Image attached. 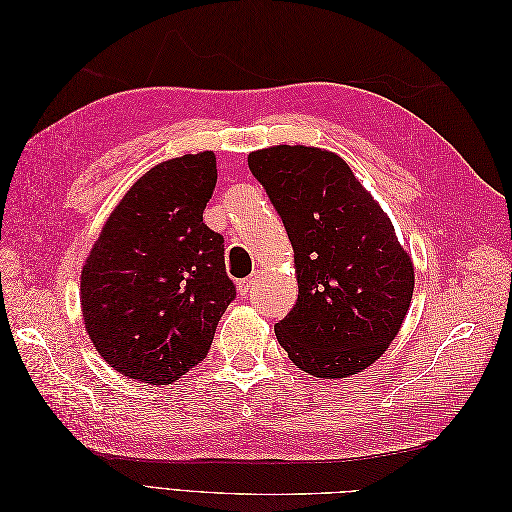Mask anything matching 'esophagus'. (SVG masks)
<instances>
[{
  "instance_id": "1",
  "label": "esophagus",
  "mask_w": 512,
  "mask_h": 512,
  "mask_svg": "<svg viewBox=\"0 0 512 512\" xmlns=\"http://www.w3.org/2000/svg\"><path fill=\"white\" fill-rule=\"evenodd\" d=\"M256 282V273L254 275H250V277H245V280H241L239 282V292L243 294V297H247V294H250V290H252V284Z\"/></svg>"
}]
</instances>
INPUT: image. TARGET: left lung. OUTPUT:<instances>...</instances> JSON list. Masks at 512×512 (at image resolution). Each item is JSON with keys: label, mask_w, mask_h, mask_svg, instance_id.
I'll return each instance as SVG.
<instances>
[{"label": "left lung", "mask_w": 512, "mask_h": 512, "mask_svg": "<svg viewBox=\"0 0 512 512\" xmlns=\"http://www.w3.org/2000/svg\"><path fill=\"white\" fill-rule=\"evenodd\" d=\"M247 164L294 250L299 299L275 324L277 342L316 378L369 367L399 333L414 290L391 220L333 151L277 145Z\"/></svg>", "instance_id": "left-lung-1"}]
</instances>
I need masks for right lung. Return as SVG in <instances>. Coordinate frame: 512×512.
Segmentation results:
<instances>
[{
  "label": "right lung",
  "instance_id": "obj_1",
  "mask_svg": "<svg viewBox=\"0 0 512 512\" xmlns=\"http://www.w3.org/2000/svg\"><path fill=\"white\" fill-rule=\"evenodd\" d=\"M213 151L153 166L106 220L81 273L85 329L119 374L170 384L205 359L235 301L224 237L203 222Z\"/></svg>",
  "mask_w": 512,
  "mask_h": 512
}]
</instances>
